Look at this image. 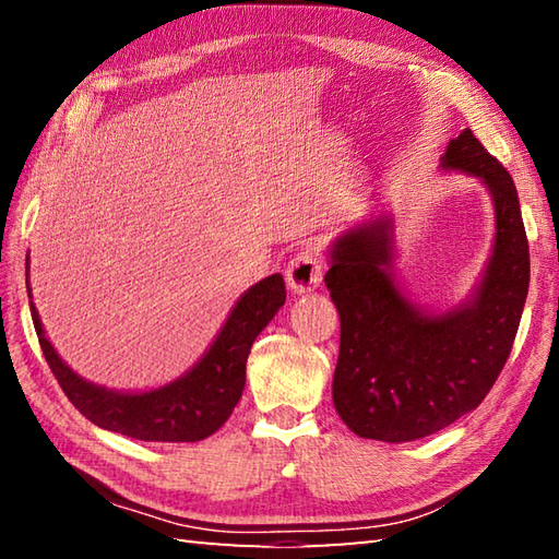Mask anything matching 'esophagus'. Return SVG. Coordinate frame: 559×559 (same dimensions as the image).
Wrapping results in <instances>:
<instances>
[{"label": "esophagus", "instance_id": "obj_1", "mask_svg": "<svg viewBox=\"0 0 559 559\" xmlns=\"http://www.w3.org/2000/svg\"><path fill=\"white\" fill-rule=\"evenodd\" d=\"M322 276H324V261H322V257H319L317 249L305 247L288 261L286 283L293 293L302 295V293H310V290L319 288Z\"/></svg>", "mask_w": 559, "mask_h": 559}]
</instances>
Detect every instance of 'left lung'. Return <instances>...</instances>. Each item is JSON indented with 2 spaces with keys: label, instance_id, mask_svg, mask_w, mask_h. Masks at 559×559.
I'll list each match as a JSON object with an SVG mask.
<instances>
[{
  "label": "left lung",
  "instance_id": "8db88e82",
  "mask_svg": "<svg viewBox=\"0 0 559 559\" xmlns=\"http://www.w3.org/2000/svg\"><path fill=\"white\" fill-rule=\"evenodd\" d=\"M439 168L466 173L495 209L492 252L466 300L437 312L394 273V216H372L329 247L326 288L341 317L334 406L350 430L413 442L480 406L512 350L528 295V240L512 175L471 129L449 141Z\"/></svg>",
  "mask_w": 559,
  "mask_h": 559
}]
</instances>
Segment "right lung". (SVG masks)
<instances>
[{"mask_svg":"<svg viewBox=\"0 0 559 559\" xmlns=\"http://www.w3.org/2000/svg\"><path fill=\"white\" fill-rule=\"evenodd\" d=\"M283 302L286 283L281 273H271L269 278L254 283L240 295L218 336L194 367L173 382L148 391H117L83 379L59 358L50 338L45 336L33 298L31 314L43 355L59 386L93 425L144 442H199L230 418L245 389L247 355Z\"/></svg>","mask_w":559,"mask_h":559,"instance_id":"1","label":"right lung"}]
</instances>
